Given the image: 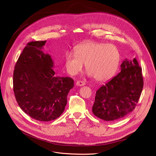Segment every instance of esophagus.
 <instances>
[{"label":"esophagus","instance_id":"esophagus-1","mask_svg":"<svg viewBox=\"0 0 156 156\" xmlns=\"http://www.w3.org/2000/svg\"><path fill=\"white\" fill-rule=\"evenodd\" d=\"M76 86H84V85L86 84V83H85V82L82 81H78L76 82Z\"/></svg>","mask_w":156,"mask_h":156}]
</instances>
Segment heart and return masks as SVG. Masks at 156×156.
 <instances>
[{
	"label": "heart",
	"mask_w": 156,
	"mask_h": 156,
	"mask_svg": "<svg viewBox=\"0 0 156 156\" xmlns=\"http://www.w3.org/2000/svg\"><path fill=\"white\" fill-rule=\"evenodd\" d=\"M120 60L119 51L113 44L90 41L78 45L75 52L66 54L65 67L69 74L75 75L82 70L85 63L89 76L105 81L114 75Z\"/></svg>",
	"instance_id": "obj_1"
}]
</instances>
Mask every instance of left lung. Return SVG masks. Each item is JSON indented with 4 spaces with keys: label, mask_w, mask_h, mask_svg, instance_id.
I'll list each match as a JSON object with an SVG mask.
<instances>
[{
    "label": "left lung",
    "mask_w": 156,
    "mask_h": 156,
    "mask_svg": "<svg viewBox=\"0 0 156 156\" xmlns=\"http://www.w3.org/2000/svg\"><path fill=\"white\" fill-rule=\"evenodd\" d=\"M121 72L96 91L92 111L105 121H114L126 116L135 109L140 98L143 78L137 60L125 59Z\"/></svg>",
    "instance_id": "left-lung-1"
}]
</instances>
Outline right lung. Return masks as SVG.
I'll use <instances>...</instances> for the list:
<instances>
[{
  "label": "right lung",
  "instance_id": "obj_1",
  "mask_svg": "<svg viewBox=\"0 0 156 156\" xmlns=\"http://www.w3.org/2000/svg\"><path fill=\"white\" fill-rule=\"evenodd\" d=\"M46 41L27 44L20 54L13 72V91L16 102L31 118L49 122L59 117L74 87L70 77L57 76L51 56L44 53Z\"/></svg>",
  "mask_w": 156,
  "mask_h": 156
}]
</instances>
